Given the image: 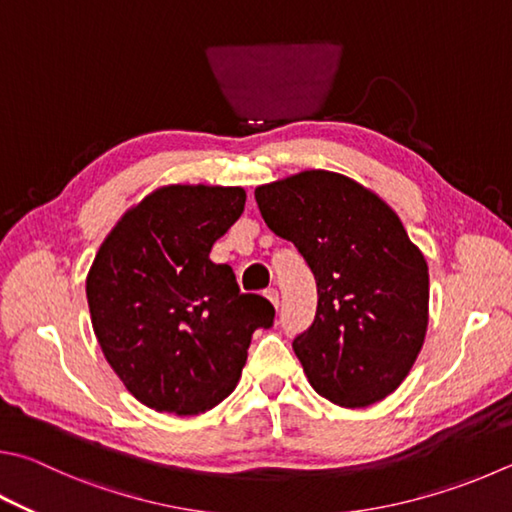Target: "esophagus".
I'll return each mask as SVG.
<instances>
[{
	"label": "esophagus",
	"instance_id": "34e87169",
	"mask_svg": "<svg viewBox=\"0 0 512 512\" xmlns=\"http://www.w3.org/2000/svg\"><path fill=\"white\" fill-rule=\"evenodd\" d=\"M264 295L268 297V300H271V304L275 306V309H277V306H280V293H277V288H266Z\"/></svg>",
	"mask_w": 512,
	"mask_h": 512
}]
</instances>
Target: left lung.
I'll list each match as a JSON object with an SVG mask.
<instances>
[{
	"mask_svg": "<svg viewBox=\"0 0 512 512\" xmlns=\"http://www.w3.org/2000/svg\"><path fill=\"white\" fill-rule=\"evenodd\" d=\"M275 235L318 284L315 320L293 342L311 387L349 410L396 392L421 353L430 275L401 219L345 174L306 170L255 188Z\"/></svg>",
	"mask_w": 512,
	"mask_h": 512,
	"instance_id": "1",
	"label": "left lung"
}]
</instances>
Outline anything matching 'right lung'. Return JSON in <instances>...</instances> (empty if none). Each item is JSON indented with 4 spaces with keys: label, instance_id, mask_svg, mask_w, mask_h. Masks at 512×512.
Listing matches in <instances>:
<instances>
[{
    "label": "right lung",
    "instance_id": "right-lung-1",
    "mask_svg": "<svg viewBox=\"0 0 512 512\" xmlns=\"http://www.w3.org/2000/svg\"><path fill=\"white\" fill-rule=\"evenodd\" d=\"M244 203L232 185H163L118 219L89 268L100 349L152 410H212L237 387L255 329L273 324V304L210 259Z\"/></svg>",
    "mask_w": 512,
    "mask_h": 512
}]
</instances>
